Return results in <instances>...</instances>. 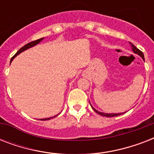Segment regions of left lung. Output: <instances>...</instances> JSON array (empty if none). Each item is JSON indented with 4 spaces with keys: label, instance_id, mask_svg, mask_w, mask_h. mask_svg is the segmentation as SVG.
I'll return each mask as SVG.
<instances>
[{
    "label": "left lung",
    "instance_id": "8db88e82",
    "mask_svg": "<svg viewBox=\"0 0 154 154\" xmlns=\"http://www.w3.org/2000/svg\"><path fill=\"white\" fill-rule=\"evenodd\" d=\"M130 45H131V47H132V49H133V51L135 53H137V54H138L139 56H141V57H142V59L143 60H145V58H144V54L141 51V50H139L137 48L135 45H134L132 44L131 42H130ZM93 108V107H92ZM94 109V110L96 112H97L98 114L101 115V116H104V117H117V116H119V115L122 114V113H105V112H98L97 110H96L94 108H93Z\"/></svg>",
    "mask_w": 154,
    "mask_h": 154
}]
</instances>
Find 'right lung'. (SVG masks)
Returning a JSON list of instances; mask_svg holds the SVG:
<instances>
[{"label": "right lung", "mask_w": 154, "mask_h": 154, "mask_svg": "<svg viewBox=\"0 0 154 154\" xmlns=\"http://www.w3.org/2000/svg\"><path fill=\"white\" fill-rule=\"evenodd\" d=\"M42 40H43V38H40V39H38V40H36V41H33V42H29V43H28V44H26V45H24V46H23V47H21V48H20V49H19V50H18V51L17 52V53H16L15 55L13 56V57L11 58V61L13 60V59L14 57H15L16 56H17L18 54H20V53H21V52L25 51V50H26V49H29V48H31V47L36 45L38 44V43H39L40 42H42ZM55 117H56V116H55ZM51 118H52V117H49V118H44V119H42V121H45V120H49V119H51Z\"/></svg>", "instance_id": "1"}]
</instances>
